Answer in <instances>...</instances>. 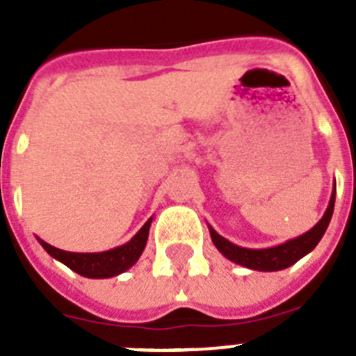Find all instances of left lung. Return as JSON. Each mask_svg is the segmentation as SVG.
<instances>
[{
	"label": "left lung",
	"instance_id": "left-lung-1",
	"mask_svg": "<svg viewBox=\"0 0 356 356\" xmlns=\"http://www.w3.org/2000/svg\"><path fill=\"white\" fill-rule=\"evenodd\" d=\"M333 207H335V188H333L325 216L321 217V221L312 229H308L307 234L291 238L280 246L266 248V250H250V248L237 246L234 242L221 237L212 226H209L210 237H212V242L216 244L217 250L221 251L226 259L238 264V266H244L248 269H253V271H282V269H287L292 264L303 259L305 254L310 253L319 244L326 228H328L330 219H332Z\"/></svg>",
	"mask_w": 356,
	"mask_h": 356
}]
</instances>
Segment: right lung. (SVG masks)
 I'll return each instance as SVG.
<instances>
[{
  "label": "right lung",
  "instance_id": "obj_1",
  "mask_svg": "<svg viewBox=\"0 0 356 356\" xmlns=\"http://www.w3.org/2000/svg\"><path fill=\"white\" fill-rule=\"evenodd\" d=\"M151 221H153V217L147 219L146 225L134 235L130 242L114 248V250L102 251V253H71V251L58 250V248L51 246L40 238L39 242L53 259L60 260L69 269L85 276V278H112V276H118L130 269L139 260L144 248H146Z\"/></svg>",
  "mask_w": 356,
  "mask_h": 356
}]
</instances>
